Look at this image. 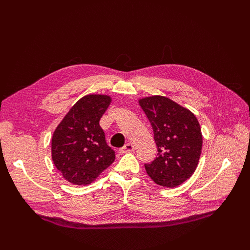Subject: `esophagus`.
Returning <instances> with one entry per match:
<instances>
[{"instance_id": "34e87169", "label": "esophagus", "mask_w": 250, "mask_h": 250, "mask_svg": "<svg viewBox=\"0 0 250 250\" xmlns=\"http://www.w3.org/2000/svg\"><path fill=\"white\" fill-rule=\"evenodd\" d=\"M132 151H134V145L131 144V143H128V144H125L124 147L120 148V152L122 153L132 152Z\"/></svg>"}]
</instances>
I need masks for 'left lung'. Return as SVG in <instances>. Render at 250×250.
Masks as SVG:
<instances>
[{
    "label": "left lung",
    "mask_w": 250,
    "mask_h": 250,
    "mask_svg": "<svg viewBox=\"0 0 250 250\" xmlns=\"http://www.w3.org/2000/svg\"><path fill=\"white\" fill-rule=\"evenodd\" d=\"M139 104L158 147V157L145 164L146 172L162 187H177L198 167L203 144L199 121L192 111L163 95L142 98Z\"/></svg>",
    "instance_id": "obj_1"
}]
</instances>
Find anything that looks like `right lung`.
Returning a JSON list of instances; mask_svg holds the SVG:
<instances>
[{
    "instance_id": "add662e5",
    "label": "right lung",
    "mask_w": 250,
    "mask_h": 250,
    "mask_svg": "<svg viewBox=\"0 0 250 250\" xmlns=\"http://www.w3.org/2000/svg\"><path fill=\"white\" fill-rule=\"evenodd\" d=\"M111 98L87 94L72 106L54 131L51 158L64 179L73 185H89L115 161V152L105 141L101 117Z\"/></svg>"
}]
</instances>
